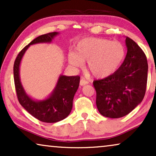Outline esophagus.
I'll return each mask as SVG.
<instances>
[{
	"label": "esophagus",
	"instance_id": "obj_1",
	"mask_svg": "<svg viewBox=\"0 0 156 156\" xmlns=\"http://www.w3.org/2000/svg\"><path fill=\"white\" fill-rule=\"evenodd\" d=\"M87 84H88V82H87V81L84 80V79H81L80 82V86H84V85H86Z\"/></svg>",
	"mask_w": 156,
	"mask_h": 156
}]
</instances>
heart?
Returning a JSON list of instances; mask_svg holds the SVG:
<instances>
[{
  "mask_svg": "<svg viewBox=\"0 0 156 156\" xmlns=\"http://www.w3.org/2000/svg\"><path fill=\"white\" fill-rule=\"evenodd\" d=\"M125 56V47L121 42L90 37L76 42L74 52L68 55V62L80 68L87 61V69L96 78L103 79L118 70Z\"/></svg>",
  "mask_w": 156,
  "mask_h": 156,
  "instance_id": "1",
  "label": "heart"
}]
</instances>
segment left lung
I'll use <instances>...</instances> for the list:
<instances>
[{
	"label": "left lung",
	"instance_id": "1",
	"mask_svg": "<svg viewBox=\"0 0 156 156\" xmlns=\"http://www.w3.org/2000/svg\"><path fill=\"white\" fill-rule=\"evenodd\" d=\"M125 42L127 54L118 70L93 82L98 111L108 118L126 116L141 103L146 93L148 69L146 55L131 38L126 37Z\"/></svg>",
	"mask_w": 156,
	"mask_h": 156
}]
</instances>
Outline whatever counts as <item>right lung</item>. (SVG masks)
Instances as JSON below:
<instances>
[{
  "instance_id": "add662e5",
  "label": "right lung",
  "mask_w": 156,
  "mask_h": 156,
  "mask_svg": "<svg viewBox=\"0 0 156 156\" xmlns=\"http://www.w3.org/2000/svg\"><path fill=\"white\" fill-rule=\"evenodd\" d=\"M59 34L54 32L34 39L20 51L13 67L15 86L19 102L32 116L45 123L58 122L69 116L72 108L74 94L80 84V77L60 74L52 93L44 99L35 100L27 94L23 88L20 77V67L23 57L30 46L40 43H51Z\"/></svg>"
}]
</instances>
